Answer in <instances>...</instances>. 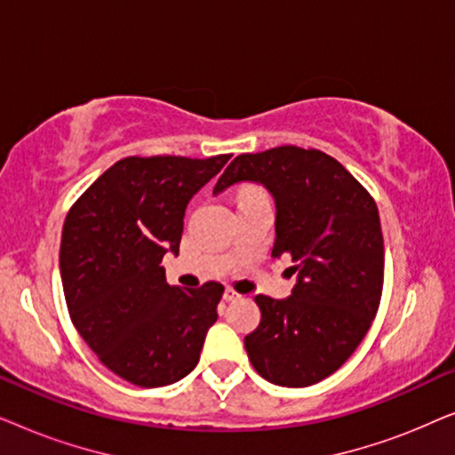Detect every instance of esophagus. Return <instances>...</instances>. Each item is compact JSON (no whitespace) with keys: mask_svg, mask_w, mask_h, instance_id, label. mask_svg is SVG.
Segmentation results:
<instances>
[{"mask_svg":"<svg viewBox=\"0 0 455 455\" xmlns=\"http://www.w3.org/2000/svg\"><path fill=\"white\" fill-rule=\"evenodd\" d=\"M223 298H226V302H235V300H240L242 296L234 288H228L226 294H223Z\"/></svg>","mask_w":455,"mask_h":455,"instance_id":"obj_1","label":"esophagus"}]
</instances>
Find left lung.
<instances>
[{
  "label": "left lung",
  "instance_id": "obj_1",
  "mask_svg": "<svg viewBox=\"0 0 455 455\" xmlns=\"http://www.w3.org/2000/svg\"><path fill=\"white\" fill-rule=\"evenodd\" d=\"M244 180L275 198L271 257L285 254L298 273L285 300L254 298L260 323L244 347L269 383L307 387L352 356L379 310L385 251L377 203L338 159L316 148L238 155L213 192Z\"/></svg>",
  "mask_w": 455,
  "mask_h": 455
}]
</instances>
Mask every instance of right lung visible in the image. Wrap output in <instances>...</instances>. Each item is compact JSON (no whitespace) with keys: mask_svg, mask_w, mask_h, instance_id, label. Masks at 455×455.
I'll return each instance as SVG.
<instances>
[{"mask_svg":"<svg viewBox=\"0 0 455 455\" xmlns=\"http://www.w3.org/2000/svg\"><path fill=\"white\" fill-rule=\"evenodd\" d=\"M232 155L126 157L68 211L60 271L68 313L97 358L139 387H164L195 369L217 321L223 285L165 282V252H180L186 204Z\"/></svg>","mask_w":455,"mask_h":455,"instance_id":"obj_1","label":"right lung"}]
</instances>
